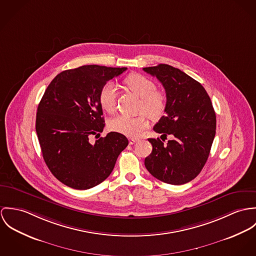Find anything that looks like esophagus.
<instances>
[{"mask_svg": "<svg viewBox=\"0 0 256 256\" xmlns=\"http://www.w3.org/2000/svg\"><path fill=\"white\" fill-rule=\"evenodd\" d=\"M140 142V138H130V144H134L136 142Z\"/></svg>", "mask_w": 256, "mask_h": 256, "instance_id": "1", "label": "esophagus"}]
</instances>
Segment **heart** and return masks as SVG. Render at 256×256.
Instances as JSON below:
<instances>
[{
  "instance_id": "heart-1",
  "label": "heart",
  "mask_w": 256,
  "mask_h": 256,
  "mask_svg": "<svg viewBox=\"0 0 256 256\" xmlns=\"http://www.w3.org/2000/svg\"><path fill=\"white\" fill-rule=\"evenodd\" d=\"M124 84L132 92L142 98L140 113L144 114L138 116L118 114L110 122L109 128L113 132L128 136H138L148 126V118L146 114L152 120L159 118L164 114L167 99L163 92L156 90V84L152 80L140 74L128 76ZM98 100L104 111L113 113L116 103V86L111 82L102 86L99 91Z\"/></svg>"
}]
</instances>
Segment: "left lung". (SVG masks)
Segmentation results:
<instances>
[{"label":"left lung","instance_id":"1","mask_svg":"<svg viewBox=\"0 0 256 256\" xmlns=\"http://www.w3.org/2000/svg\"><path fill=\"white\" fill-rule=\"evenodd\" d=\"M156 76L166 91L165 113L153 130L172 140L166 145L159 138H149L151 154L144 165L156 178L170 184H184L204 167L216 134V114L204 87L169 64L143 68Z\"/></svg>","mask_w":256,"mask_h":256}]
</instances>
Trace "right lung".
<instances>
[{"mask_svg": "<svg viewBox=\"0 0 256 256\" xmlns=\"http://www.w3.org/2000/svg\"><path fill=\"white\" fill-rule=\"evenodd\" d=\"M126 68L97 64L64 70L47 87L37 109L36 132L44 161L64 184L88 190L114 169L128 138L111 132L95 143L105 126L98 95L101 87Z\"/></svg>", "mask_w": 256, "mask_h": 256, "instance_id": "add662e5", "label": "right lung"}]
</instances>
